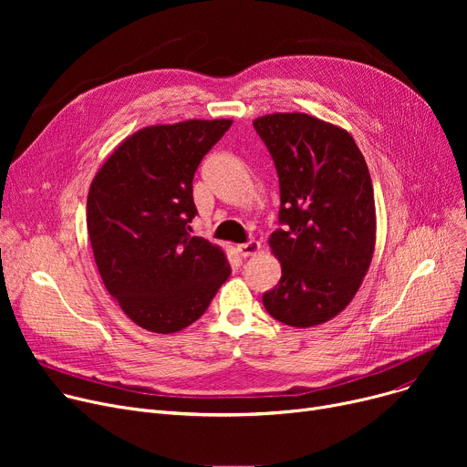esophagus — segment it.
I'll return each instance as SVG.
<instances>
[{"label": "esophagus", "mask_w": 467, "mask_h": 467, "mask_svg": "<svg viewBox=\"0 0 467 467\" xmlns=\"http://www.w3.org/2000/svg\"><path fill=\"white\" fill-rule=\"evenodd\" d=\"M236 252H238L240 257H252V255L261 252V242L252 240V242H246V244H238Z\"/></svg>", "instance_id": "obj_1"}]
</instances>
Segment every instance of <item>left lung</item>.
I'll return each instance as SVG.
<instances>
[{"instance_id": "1", "label": "left lung", "mask_w": 467, "mask_h": 467, "mask_svg": "<svg viewBox=\"0 0 467 467\" xmlns=\"http://www.w3.org/2000/svg\"><path fill=\"white\" fill-rule=\"evenodd\" d=\"M254 127L276 164L280 223L268 238L278 285L263 296L275 320L314 327L345 310L377 242L371 174L348 130L306 113H268Z\"/></svg>"}]
</instances>
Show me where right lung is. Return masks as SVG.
Masks as SVG:
<instances>
[{
  "label": "right lung",
  "instance_id": "1",
  "mask_svg": "<svg viewBox=\"0 0 467 467\" xmlns=\"http://www.w3.org/2000/svg\"><path fill=\"white\" fill-rule=\"evenodd\" d=\"M231 119L145 127L98 168L87 196V229L98 273L130 320L176 333L206 312L229 275L225 252L191 236L192 178Z\"/></svg>",
  "mask_w": 467,
  "mask_h": 467
}]
</instances>
